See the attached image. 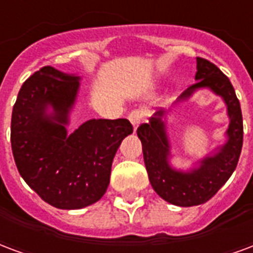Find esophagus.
Instances as JSON below:
<instances>
[{
    "label": "esophagus",
    "mask_w": 253,
    "mask_h": 253,
    "mask_svg": "<svg viewBox=\"0 0 253 253\" xmlns=\"http://www.w3.org/2000/svg\"><path fill=\"white\" fill-rule=\"evenodd\" d=\"M143 118H145V114L141 110H134V111L130 112V115H128V119L131 122L132 127H134V130L138 128V126L141 125L142 121H143Z\"/></svg>",
    "instance_id": "34e87169"
}]
</instances>
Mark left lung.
I'll return each instance as SVG.
<instances>
[{
    "label": "left lung",
    "mask_w": 253,
    "mask_h": 253,
    "mask_svg": "<svg viewBox=\"0 0 253 253\" xmlns=\"http://www.w3.org/2000/svg\"><path fill=\"white\" fill-rule=\"evenodd\" d=\"M196 83L181 93L175 104L188 100L197 89L209 88L226 104L229 126L226 142L216 154L200 161V166L189 171L171 168L169 162L170 143L162 118L165 110L157 111L149 123L138 127L136 134L142 142V151L149 179L157 194L177 207H194L207 203L218 192L235 171L243 147V115L240 102L229 79L207 59L197 57Z\"/></svg>",
    "instance_id": "obj_1"
}]
</instances>
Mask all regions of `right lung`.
<instances>
[{
	"mask_svg": "<svg viewBox=\"0 0 253 253\" xmlns=\"http://www.w3.org/2000/svg\"><path fill=\"white\" fill-rule=\"evenodd\" d=\"M79 80L42 67L22 84L12 112L17 169L45 203L59 209H80L103 197L118 147L132 132L127 119H89L68 135L65 126Z\"/></svg>",
	"mask_w": 253,
	"mask_h": 253,
	"instance_id": "obj_1",
	"label": "right lung"
}]
</instances>
